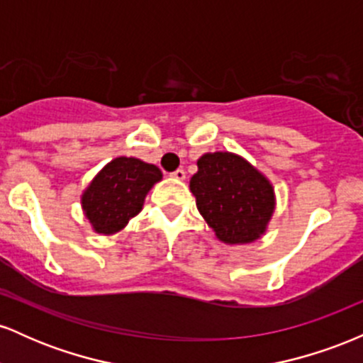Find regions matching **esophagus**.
I'll use <instances>...</instances> for the list:
<instances>
[{
    "label": "esophagus",
    "instance_id": "34e87169",
    "mask_svg": "<svg viewBox=\"0 0 363 363\" xmlns=\"http://www.w3.org/2000/svg\"><path fill=\"white\" fill-rule=\"evenodd\" d=\"M172 177L176 179V181H184V179H186V172H184V170H182V169H177L176 172L172 174Z\"/></svg>",
    "mask_w": 363,
    "mask_h": 363
}]
</instances>
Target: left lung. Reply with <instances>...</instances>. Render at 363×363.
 <instances>
[{
	"mask_svg": "<svg viewBox=\"0 0 363 363\" xmlns=\"http://www.w3.org/2000/svg\"><path fill=\"white\" fill-rule=\"evenodd\" d=\"M189 189L208 227L227 245L252 244L261 239L277 208L272 181L251 162L232 152L199 157Z\"/></svg>",
	"mask_w": 363,
	"mask_h": 363,
	"instance_id": "obj_1",
	"label": "left lung"
}]
</instances>
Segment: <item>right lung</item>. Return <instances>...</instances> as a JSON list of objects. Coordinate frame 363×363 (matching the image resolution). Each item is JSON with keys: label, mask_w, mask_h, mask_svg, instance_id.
I'll return each instance as SVG.
<instances>
[{"label": "right lung", "mask_w": 363, "mask_h": 363, "mask_svg": "<svg viewBox=\"0 0 363 363\" xmlns=\"http://www.w3.org/2000/svg\"><path fill=\"white\" fill-rule=\"evenodd\" d=\"M160 181L157 165L135 157H118L104 165L80 196L91 230L101 235L123 230L143 210L150 189Z\"/></svg>", "instance_id": "1"}]
</instances>
